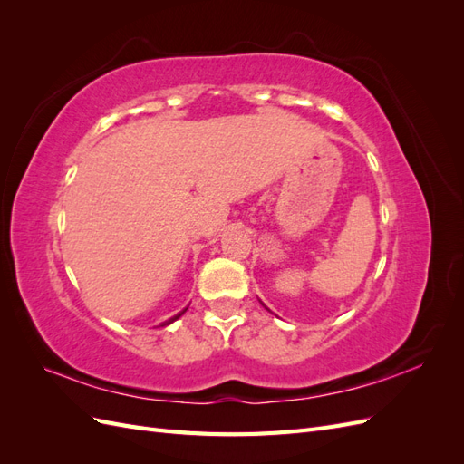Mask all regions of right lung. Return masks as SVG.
<instances>
[{"instance_id":"1","label":"right lung","mask_w":464,"mask_h":464,"mask_svg":"<svg viewBox=\"0 0 464 464\" xmlns=\"http://www.w3.org/2000/svg\"><path fill=\"white\" fill-rule=\"evenodd\" d=\"M186 310H188V307H186ZM186 310H184V312H179V314H178V315H174V317H170V319H168V321H164V323H162V325H159V327H166V325H170V323H174V321H176V319H179V317H181V315H184V314H186Z\"/></svg>"}]
</instances>
